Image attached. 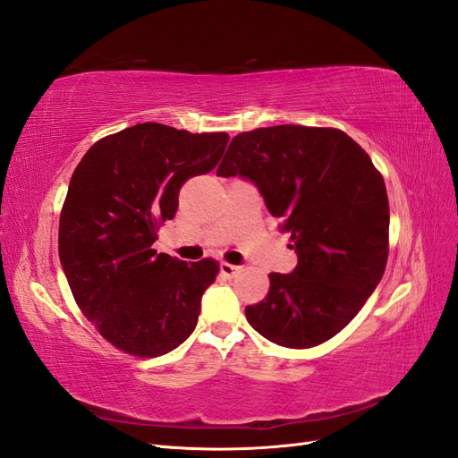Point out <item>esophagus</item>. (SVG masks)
Here are the masks:
<instances>
[{
  "mask_svg": "<svg viewBox=\"0 0 458 458\" xmlns=\"http://www.w3.org/2000/svg\"><path fill=\"white\" fill-rule=\"evenodd\" d=\"M219 271H221V275H225V276H234V275L241 271V267L239 266H233V263H227V261H221L219 263Z\"/></svg>",
  "mask_w": 458,
  "mask_h": 458,
  "instance_id": "esophagus-1",
  "label": "esophagus"
}]
</instances>
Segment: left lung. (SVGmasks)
I'll use <instances>...</instances> for the list:
<instances>
[{
  "mask_svg": "<svg viewBox=\"0 0 458 458\" xmlns=\"http://www.w3.org/2000/svg\"><path fill=\"white\" fill-rule=\"evenodd\" d=\"M217 175H242L281 219L298 254L290 275L271 273L269 293L246 318L263 338L306 350L336 336L380 283L390 250L382 174L348 133L284 126L242 131Z\"/></svg>",
  "mask_w": 458,
  "mask_h": 458,
  "instance_id": "1",
  "label": "left lung"
}]
</instances>
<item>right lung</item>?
<instances>
[{
    "label": "right lung",
    "instance_id": "right-lung-1",
    "mask_svg": "<svg viewBox=\"0 0 458 458\" xmlns=\"http://www.w3.org/2000/svg\"><path fill=\"white\" fill-rule=\"evenodd\" d=\"M229 135L157 122L106 135L80 160L59 219V258L78 308L123 353L158 357L195 330L212 258L157 254L164 221L189 177L216 168Z\"/></svg>",
    "mask_w": 458,
    "mask_h": 458
}]
</instances>
